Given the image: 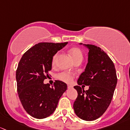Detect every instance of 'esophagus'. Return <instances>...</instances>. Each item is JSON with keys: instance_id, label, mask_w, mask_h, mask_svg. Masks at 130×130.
<instances>
[{"instance_id": "1", "label": "esophagus", "mask_w": 130, "mask_h": 130, "mask_svg": "<svg viewBox=\"0 0 130 130\" xmlns=\"http://www.w3.org/2000/svg\"><path fill=\"white\" fill-rule=\"evenodd\" d=\"M68 89H72V88H73V86L71 85H68Z\"/></svg>"}]
</instances>
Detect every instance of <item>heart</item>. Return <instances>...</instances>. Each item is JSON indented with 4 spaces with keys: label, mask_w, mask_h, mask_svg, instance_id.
<instances>
[{
    "label": "heart",
    "mask_w": 130,
    "mask_h": 130,
    "mask_svg": "<svg viewBox=\"0 0 130 130\" xmlns=\"http://www.w3.org/2000/svg\"><path fill=\"white\" fill-rule=\"evenodd\" d=\"M69 54H70L72 59L74 61L76 59H83L82 51L79 48L74 47L71 49L69 50ZM57 57H58V53H56L52 58L51 64L53 66H54L56 65ZM57 77L59 79L63 81V82L70 83L73 81V78H74V74L70 73H68V72H62V73L57 74Z\"/></svg>",
    "instance_id": "obj_1"
}]
</instances>
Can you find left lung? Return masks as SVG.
<instances>
[{
	"label": "left lung",
	"mask_w": 130,
	"mask_h": 130,
	"mask_svg": "<svg viewBox=\"0 0 130 130\" xmlns=\"http://www.w3.org/2000/svg\"><path fill=\"white\" fill-rule=\"evenodd\" d=\"M84 45L89 49L88 62L77 84L89 86L86 91L79 86H74L77 97L73 108L79 118L85 121H93L102 116L110 105L117 84V76L114 63L104 51L94 45Z\"/></svg>",
	"instance_id": "left-lung-1"
}]
</instances>
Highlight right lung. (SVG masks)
Returning a JSON list of instances; mask_svg holds the SVG:
<instances>
[{
	"instance_id": "1",
	"label": "right lung",
	"mask_w": 130,
	"mask_h": 130,
	"mask_svg": "<svg viewBox=\"0 0 130 130\" xmlns=\"http://www.w3.org/2000/svg\"><path fill=\"white\" fill-rule=\"evenodd\" d=\"M68 42H40L27 51L16 71L17 92L27 113L37 119L53 114L67 85L56 80L54 85L44 83L51 70L53 56Z\"/></svg>"
}]
</instances>
